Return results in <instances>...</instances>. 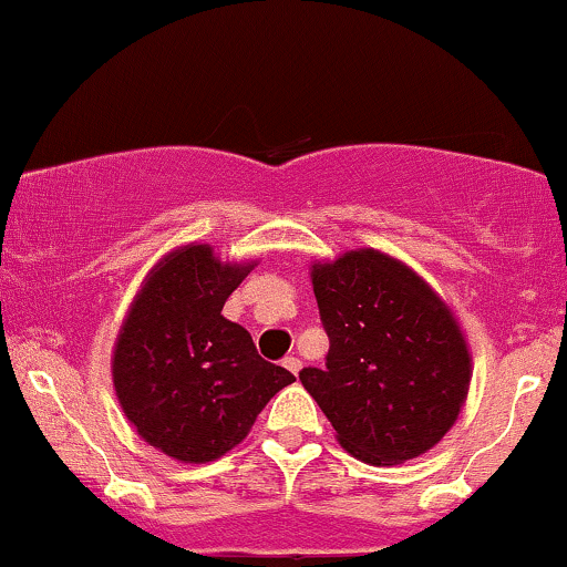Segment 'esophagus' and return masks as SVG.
I'll use <instances>...</instances> for the list:
<instances>
[{"label": "esophagus", "instance_id": "obj_1", "mask_svg": "<svg viewBox=\"0 0 567 567\" xmlns=\"http://www.w3.org/2000/svg\"><path fill=\"white\" fill-rule=\"evenodd\" d=\"M284 369L286 371H291V374H299V369H302V361H299V358L297 355H286L284 358Z\"/></svg>", "mask_w": 567, "mask_h": 567}]
</instances>
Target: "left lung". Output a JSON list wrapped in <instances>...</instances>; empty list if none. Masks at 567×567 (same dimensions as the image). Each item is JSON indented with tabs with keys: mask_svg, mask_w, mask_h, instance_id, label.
I'll return each mask as SVG.
<instances>
[{
	"mask_svg": "<svg viewBox=\"0 0 567 567\" xmlns=\"http://www.w3.org/2000/svg\"><path fill=\"white\" fill-rule=\"evenodd\" d=\"M329 355L299 382L337 441L388 467L427 454L467 401L472 358L454 312L401 259L377 249L312 265Z\"/></svg>",
	"mask_w": 567,
	"mask_h": 567,
	"instance_id": "1",
	"label": "left lung"
}]
</instances>
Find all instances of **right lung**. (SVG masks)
<instances>
[{
	"label": "right lung",
	"instance_id": "1",
	"mask_svg": "<svg viewBox=\"0 0 567 567\" xmlns=\"http://www.w3.org/2000/svg\"><path fill=\"white\" fill-rule=\"evenodd\" d=\"M255 262L209 244L169 251L145 278L113 348V388L137 435L185 464L225 456L295 374L259 358L223 305Z\"/></svg>",
	"mask_w": 567,
	"mask_h": 567
}]
</instances>
